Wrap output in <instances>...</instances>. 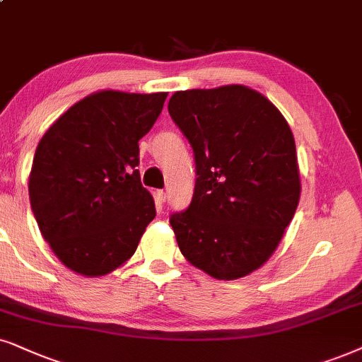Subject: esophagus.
<instances>
[{
  "label": "esophagus",
  "mask_w": 362,
  "mask_h": 362,
  "mask_svg": "<svg viewBox=\"0 0 362 362\" xmlns=\"http://www.w3.org/2000/svg\"><path fill=\"white\" fill-rule=\"evenodd\" d=\"M157 199H158V202H165L167 194L163 190H157Z\"/></svg>",
  "instance_id": "1"
}]
</instances>
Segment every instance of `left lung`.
I'll list each match as a JSON object with an SVG mask.
<instances>
[{
  "label": "left lung",
  "instance_id": "left-lung-1",
  "mask_svg": "<svg viewBox=\"0 0 362 362\" xmlns=\"http://www.w3.org/2000/svg\"><path fill=\"white\" fill-rule=\"evenodd\" d=\"M168 113L197 167L190 207L170 217L178 249L218 281L249 276L276 252L300 199L289 123L245 85L175 91Z\"/></svg>",
  "mask_w": 362,
  "mask_h": 362
}]
</instances>
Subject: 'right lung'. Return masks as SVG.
Masks as SVG:
<instances>
[{"mask_svg": "<svg viewBox=\"0 0 362 362\" xmlns=\"http://www.w3.org/2000/svg\"><path fill=\"white\" fill-rule=\"evenodd\" d=\"M167 95L95 91L41 136L28 182L31 210L70 271L102 277L122 267L155 218L153 197L135 167L139 140Z\"/></svg>", "mask_w": 362, "mask_h": 362, "instance_id": "add662e5", "label": "right lung"}]
</instances>
